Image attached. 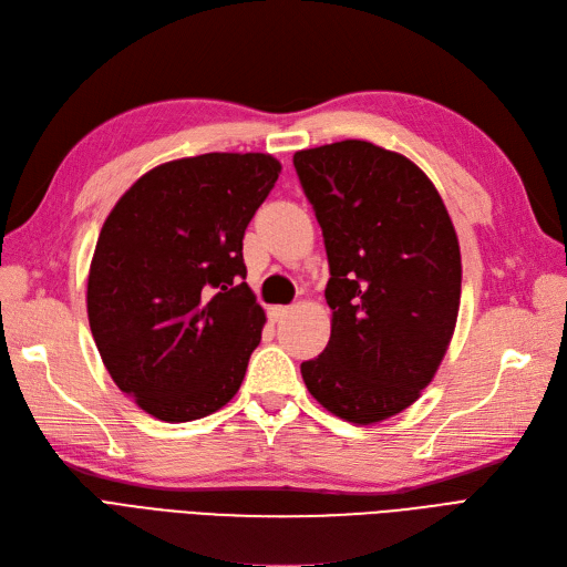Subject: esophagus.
<instances>
[{
	"mask_svg": "<svg viewBox=\"0 0 567 567\" xmlns=\"http://www.w3.org/2000/svg\"><path fill=\"white\" fill-rule=\"evenodd\" d=\"M290 313V307H284V305H277V307H269V321H281L284 316Z\"/></svg>",
	"mask_w": 567,
	"mask_h": 567,
	"instance_id": "esophagus-1",
	"label": "esophagus"
}]
</instances>
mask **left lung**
Returning a JSON list of instances; mask_svg holds the SVG:
<instances>
[{
	"label": "left lung",
	"instance_id": "obj_1",
	"mask_svg": "<svg viewBox=\"0 0 567 567\" xmlns=\"http://www.w3.org/2000/svg\"><path fill=\"white\" fill-rule=\"evenodd\" d=\"M292 165L330 265V342L302 362L309 393L370 425L433 381L461 307V248L437 188L404 155L347 140L298 151Z\"/></svg>",
	"mask_w": 567,
	"mask_h": 567
}]
</instances>
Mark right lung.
I'll return each instance as SVG.
<instances>
[{
    "instance_id": "1",
    "label": "right lung",
    "mask_w": 567,
    "mask_h": 567,
    "mask_svg": "<svg viewBox=\"0 0 567 567\" xmlns=\"http://www.w3.org/2000/svg\"><path fill=\"white\" fill-rule=\"evenodd\" d=\"M267 153H205L146 172L106 216L87 275V321L116 386L186 423L239 391L265 311L241 239L275 188Z\"/></svg>"
}]
</instances>
